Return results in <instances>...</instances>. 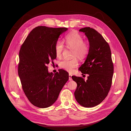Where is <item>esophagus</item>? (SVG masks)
<instances>
[{"instance_id":"obj_1","label":"esophagus","mask_w":131,"mask_h":131,"mask_svg":"<svg viewBox=\"0 0 131 131\" xmlns=\"http://www.w3.org/2000/svg\"><path fill=\"white\" fill-rule=\"evenodd\" d=\"M71 76H72V75L70 74H69V80L70 81H71V80H72V78H71Z\"/></svg>"}]
</instances>
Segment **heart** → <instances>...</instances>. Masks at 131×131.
Segmentation results:
<instances>
[{"mask_svg": "<svg viewBox=\"0 0 131 131\" xmlns=\"http://www.w3.org/2000/svg\"><path fill=\"white\" fill-rule=\"evenodd\" d=\"M64 42L68 47L73 49V56H76L80 59L86 57L89 51V45L84 42L83 37L77 32H71L68 34L64 39ZM55 51L58 57L61 56L64 49L62 42L58 41L55 44ZM60 66L69 72H72L78 67V61L76 58L72 59L65 58L60 62Z\"/></svg>", "mask_w": 131, "mask_h": 131, "instance_id": "obj_1", "label": "heart"}]
</instances>
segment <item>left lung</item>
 <instances>
[{
	"mask_svg": "<svg viewBox=\"0 0 131 131\" xmlns=\"http://www.w3.org/2000/svg\"><path fill=\"white\" fill-rule=\"evenodd\" d=\"M89 43V51L84 63L79 68L82 73L88 74V80L72 76L77 84L75 99L85 107L99 105L107 96L112 84L114 65L108 43L101 34L89 27L80 29Z\"/></svg>",
	"mask_w": 131,
	"mask_h": 131,
	"instance_id": "left-lung-1",
	"label": "left lung"
}]
</instances>
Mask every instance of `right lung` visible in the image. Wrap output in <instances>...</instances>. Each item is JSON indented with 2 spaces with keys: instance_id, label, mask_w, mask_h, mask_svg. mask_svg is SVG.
<instances>
[{
  "instance_id": "right-lung-1",
  "label": "right lung",
  "mask_w": 131,
  "mask_h": 131,
  "mask_svg": "<svg viewBox=\"0 0 131 131\" xmlns=\"http://www.w3.org/2000/svg\"><path fill=\"white\" fill-rule=\"evenodd\" d=\"M68 28L40 26L30 32L19 51L18 73L23 91L34 105L45 108L57 100L69 80V74L61 69L53 74L47 65L53 62L55 44Z\"/></svg>"
}]
</instances>
